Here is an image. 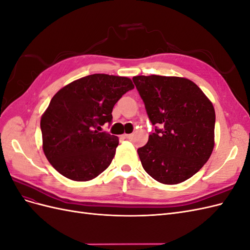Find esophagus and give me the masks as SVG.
Listing matches in <instances>:
<instances>
[{"instance_id":"34e87169","label":"esophagus","mask_w":250,"mask_h":250,"mask_svg":"<svg viewBox=\"0 0 250 250\" xmlns=\"http://www.w3.org/2000/svg\"><path fill=\"white\" fill-rule=\"evenodd\" d=\"M123 138L129 140L132 138V133H125V134H123Z\"/></svg>"}]
</instances>
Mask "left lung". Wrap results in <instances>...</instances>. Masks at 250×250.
Returning a JSON list of instances; mask_svg holds the SVG:
<instances>
[{
	"label": "left lung",
	"instance_id": "left-lung-1",
	"mask_svg": "<svg viewBox=\"0 0 250 250\" xmlns=\"http://www.w3.org/2000/svg\"><path fill=\"white\" fill-rule=\"evenodd\" d=\"M155 126L138 149L144 170L165 185L191 178L206 164L215 145V109L208 98L187 78L151 75L132 78Z\"/></svg>",
	"mask_w": 250,
	"mask_h": 250
}]
</instances>
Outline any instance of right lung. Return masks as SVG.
Returning <instances> with one entry per match:
<instances>
[{"instance_id":"obj_1","label":"right lung","mask_w":250,"mask_h":250,"mask_svg":"<svg viewBox=\"0 0 250 250\" xmlns=\"http://www.w3.org/2000/svg\"><path fill=\"white\" fill-rule=\"evenodd\" d=\"M134 87L127 77L94 74L59 89L41 119L42 150L64 177L87 181L108 168L119 139L100 132L110 123L112 108Z\"/></svg>"}]
</instances>
